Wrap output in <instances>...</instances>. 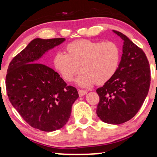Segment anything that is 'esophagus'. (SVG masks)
<instances>
[{
	"mask_svg": "<svg viewBox=\"0 0 157 157\" xmlns=\"http://www.w3.org/2000/svg\"><path fill=\"white\" fill-rule=\"evenodd\" d=\"M87 92H88V91H86V90H82V89H79V90H78L79 95H80V97L84 96L85 94H87Z\"/></svg>",
	"mask_w": 157,
	"mask_h": 157,
	"instance_id": "1",
	"label": "esophagus"
}]
</instances>
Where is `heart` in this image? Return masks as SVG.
<instances>
[{
  "mask_svg": "<svg viewBox=\"0 0 157 157\" xmlns=\"http://www.w3.org/2000/svg\"><path fill=\"white\" fill-rule=\"evenodd\" d=\"M67 54L54 55V68L64 80L71 82L78 72L77 82L83 87L102 85L112 78L120 64L121 51L113 41H94L82 39L66 45Z\"/></svg>",
  "mask_w": 157,
  "mask_h": 157,
  "instance_id": "heart-1",
  "label": "heart"
}]
</instances>
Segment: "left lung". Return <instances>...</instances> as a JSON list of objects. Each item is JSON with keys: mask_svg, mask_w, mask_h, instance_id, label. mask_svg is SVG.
Listing matches in <instances>:
<instances>
[{"mask_svg": "<svg viewBox=\"0 0 157 157\" xmlns=\"http://www.w3.org/2000/svg\"><path fill=\"white\" fill-rule=\"evenodd\" d=\"M124 40L122 60L112 78L97 89L100 97L97 114L102 122L119 125L133 118L146 98L151 69L145 52L121 32Z\"/></svg>", "mask_w": 157, "mask_h": 157, "instance_id": "left-lung-1", "label": "left lung"}]
</instances>
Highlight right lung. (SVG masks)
<instances>
[{
	"instance_id": "right-lung-1",
	"label": "right lung",
	"mask_w": 157,
	"mask_h": 157,
	"mask_svg": "<svg viewBox=\"0 0 157 157\" xmlns=\"http://www.w3.org/2000/svg\"><path fill=\"white\" fill-rule=\"evenodd\" d=\"M65 38H36L12 59L6 76L9 100L32 127L54 131L66 125L79 95L53 68L39 59Z\"/></svg>"
}]
</instances>
